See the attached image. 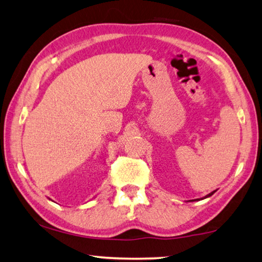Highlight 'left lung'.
<instances>
[{"label":"left lung","instance_id":"left-lung-1","mask_svg":"<svg viewBox=\"0 0 262 262\" xmlns=\"http://www.w3.org/2000/svg\"><path fill=\"white\" fill-rule=\"evenodd\" d=\"M214 193H215V190H214V192H211V193H209V194H208V195H206V196H205V199H206V198H209V196H211V195H212V194H214Z\"/></svg>","mask_w":262,"mask_h":262}]
</instances>
